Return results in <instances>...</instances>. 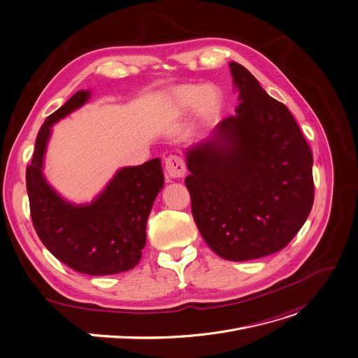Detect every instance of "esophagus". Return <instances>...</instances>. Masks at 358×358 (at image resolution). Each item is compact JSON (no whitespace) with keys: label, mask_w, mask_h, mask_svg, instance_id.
<instances>
[{"label":"esophagus","mask_w":358,"mask_h":358,"mask_svg":"<svg viewBox=\"0 0 358 358\" xmlns=\"http://www.w3.org/2000/svg\"><path fill=\"white\" fill-rule=\"evenodd\" d=\"M166 170L169 173L170 177L173 178H181L184 177L187 167H185V162L180 155L171 154L166 158Z\"/></svg>","instance_id":"1"}]
</instances>
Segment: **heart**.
<instances>
[{
  "instance_id": "heart-1",
  "label": "heart",
  "mask_w": 358,
  "mask_h": 358,
  "mask_svg": "<svg viewBox=\"0 0 358 358\" xmlns=\"http://www.w3.org/2000/svg\"><path fill=\"white\" fill-rule=\"evenodd\" d=\"M176 104L181 110H189L200 103V114L208 117L217 107L218 95L213 88H203L199 85H184L174 92Z\"/></svg>"
}]
</instances>
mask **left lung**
<instances>
[{
  "mask_svg": "<svg viewBox=\"0 0 358 358\" xmlns=\"http://www.w3.org/2000/svg\"><path fill=\"white\" fill-rule=\"evenodd\" d=\"M237 115L187 151L191 213L221 258L247 262L282 250L314 203L313 154L289 110L241 64L230 62Z\"/></svg>",
  "mask_w": 358,
  "mask_h": 358,
  "instance_id": "obj_1",
  "label": "left lung"
}]
</instances>
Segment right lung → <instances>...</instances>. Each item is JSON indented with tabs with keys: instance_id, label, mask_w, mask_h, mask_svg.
<instances>
[{
	"instance_id": "1",
	"label": "right lung",
	"mask_w": 358,
	"mask_h": 358,
	"mask_svg": "<svg viewBox=\"0 0 358 358\" xmlns=\"http://www.w3.org/2000/svg\"><path fill=\"white\" fill-rule=\"evenodd\" d=\"M88 91H78L44 121L25 181L32 225L48 251L70 268L90 275L131 270L145 245L147 220L164 184L159 158L120 170L90 206L64 201L45 182L41 169L51 125L81 107Z\"/></svg>"
}]
</instances>
